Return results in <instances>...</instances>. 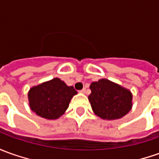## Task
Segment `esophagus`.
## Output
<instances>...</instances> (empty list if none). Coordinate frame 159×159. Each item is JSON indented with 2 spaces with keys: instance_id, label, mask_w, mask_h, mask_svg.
Returning <instances> with one entry per match:
<instances>
[{
  "instance_id": "1",
  "label": "esophagus",
  "mask_w": 159,
  "mask_h": 159,
  "mask_svg": "<svg viewBox=\"0 0 159 159\" xmlns=\"http://www.w3.org/2000/svg\"><path fill=\"white\" fill-rule=\"evenodd\" d=\"M80 92H81V93H83V94H85V93H86V89L84 88L83 89H82V90H80Z\"/></svg>"
}]
</instances>
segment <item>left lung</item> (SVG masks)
<instances>
[{"label":"left lung","instance_id":"8db88e82","mask_svg":"<svg viewBox=\"0 0 159 159\" xmlns=\"http://www.w3.org/2000/svg\"><path fill=\"white\" fill-rule=\"evenodd\" d=\"M89 96L94 113L102 119L115 120L125 116L132 107V94L129 89L108 79L93 82Z\"/></svg>","mask_w":159,"mask_h":159}]
</instances>
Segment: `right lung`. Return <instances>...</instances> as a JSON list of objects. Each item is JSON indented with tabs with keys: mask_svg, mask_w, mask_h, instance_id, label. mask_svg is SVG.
<instances>
[{
	"mask_svg": "<svg viewBox=\"0 0 159 159\" xmlns=\"http://www.w3.org/2000/svg\"><path fill=\"white\" fill-rule=\"evenodd\" d=\"M77 92L59 78H53L30 89L28 98L30 109L46 119H57L64 114L71 98Z\"/></svg>",
	"mask_w": 159,
	"mask_h": 159,
	"instance_id": "obj_1",
	"label": "right lung"
}]
</instances>
